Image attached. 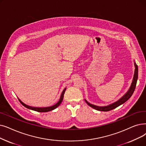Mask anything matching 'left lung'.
Returning a JSON list of instances; mask_svg holds the SVG:
<instances>
[{
  "label": "left lung",
  "mask_w": 146,
  "mask_h": 146,
  "mask_svg": "<svg viewBox=\"0 0 146 146\" xmlns=\"http://www.w3.org/2000/svg\"><path fill=\"white\" fill-rule=\"evenodd\" d=\"M135 64V73H134V79H133V81L132 82L131 86L129 88V91L127 92L125 96L120 98L119 100H118L116 102H115V103L111 104L109 106H104V107H98L97 106H95L93 104H91L90 103H89L86 100H85L86 103L88 104V106H90V107H91L92 108L97 110L98 111H110L111 110H113L114 109L116 108L118 106H120L121 104H123L124 103H125L126 101L128 100L130 97L132 96V95L134 93L135 89L136 87V84H137V79H138V66L136 64V63H134Z\"/></svg>",
  "instance_id": "8db88e82"
}]
</instances>
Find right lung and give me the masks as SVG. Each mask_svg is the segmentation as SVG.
I'll return each mask as SVG.
<instances>
[{
    "label": "right lung",
    "instance_id": "obj_1",
    "mask_svg": "<svg viewBox=\"0 0 146 146\" xmlns=\"http://www.w3.org/2000/svg\"><path fill=\"white\" fill-rule=\"evenodd\" d=\"M66 88H65L64 90H63V91H62V94H61V96L60 99L58 102L57 103H56V104H55V105H54V106H50V107H43V108H37V107H31V106H27V105H26V104H24L20 99H18V100H19V101H20V102L21 103V104H22L23 106H24V107H26V108H27V109H29L33 110H35V111H38V112H48V111H51V110H52L56 109V107H58V106L61 104V102H62V100H63V98H64V92H65V91H66Z\"/></svg>",
    "mask_w": 146,
    "mask_h": 146
}]
</instances>
